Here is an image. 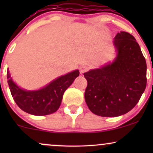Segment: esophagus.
Wrapping results in <instances>:
<instances>
[{"mask_svg": "<svg viewBox=\"0 0 153 153\" xmlns=\"http://www.w3.org/2000/svg\"><path fill=\"white\" fill-rule=\"evenodd\" d=\"M88 71V68L86 66H82L80 68V73H85V72H87Z\"/></svg>", "mask_w": 153, "mask_h": 153, "instance_id": "34e87169", "label": "esophagus"}]
</instances>
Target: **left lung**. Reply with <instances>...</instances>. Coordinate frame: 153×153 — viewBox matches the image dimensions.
I'll return each mask as SVG.
<instances>
[{"label":"left lung","instance_id":"8db88e82","mask_svg":"<svg viewBox=\"0 0 153 153\" xmlns=\"http://www.w3.org/2000/svg\"><path fill=\"white\" fill-rule=\"evenodd\" d=\"M114 45L117 56L112 63L84 73L88 85L85 100L95 114L114 117L136 106L147 85V64L132 35L121 31Z\"/></svg>","mask_w":153,"mask_h":153}]
</instances>
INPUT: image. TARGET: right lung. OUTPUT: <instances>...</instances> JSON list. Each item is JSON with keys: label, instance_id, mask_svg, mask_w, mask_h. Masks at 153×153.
Masks as SVG:
<instances>
[{"label": "right lung", "instance_id": "1", "mask_svg": "<svg viewBox=\"0 0 153 153\" xmlns=\"http://www.w3.org/2000/svg\"><path fill=\"white\" fill-rule=\"evenodd\" d=\"M79 73L76 70L55 79L39 90L31 91L19 88L12 80L8 70L7 79L13 100L21 109L30 114L45 116L58 109L64 92L79 76Z\"/></svg>", "mask_w": 153, "mask_h": 153}]
</instances>
